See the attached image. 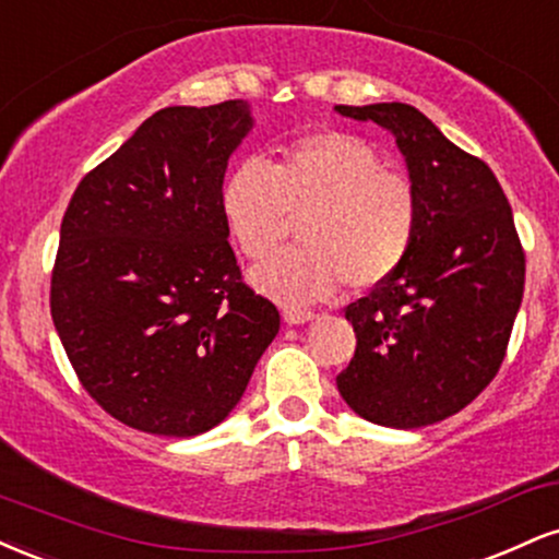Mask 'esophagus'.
Instances as JSON below:
<instances>
[{
	"mask_svg": "<svg viewBox=\"0 0 559 559\" xmlns=\"http://www.w3.org/2000/svg\"><path fill=\"white\" fill-rule=\"evenodd\" d=\"M282 319H285L290 326H300V324H306V321L317 319V313L308 311V308H293L290 306V308H285V311H282Z\"/></svg>",
	"mask_w": 559,
	"mask_h": 559,
	"instance_id": "34e87169",
	"label": "esophagus"
}]
</instances>
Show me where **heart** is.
Returning <instances> with one entry per match:
<instances>
[{"mask_svg": "<svg viewBox=\"0 0 559 559\" xmlns=\"http://www.w3.org/2000/svg\"><path fill=\"white\" fill-rule=\"evenodd\" d=\"M222 216L248 259H264L302 214L300 246L251 272L261 293L282 304H311L347 285L373 287L408 259L418 233V195L405 175L384 167L360 135L319 130L264 164L248 159L222 186Z\"/></svg>", "mask_w": 559, "mask_h": 559, "instance_id": "b5f03b06", "label": "heart"}]
</instances>
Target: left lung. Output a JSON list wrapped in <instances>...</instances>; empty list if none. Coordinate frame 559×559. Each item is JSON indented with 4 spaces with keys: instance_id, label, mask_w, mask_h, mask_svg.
I'll use <instances>...</instances> for the list:
<instances>
[{
    "instance_id": "obj_1",
    "label": "left lung",
    "mask_w": 559,
    "mask_h": 559,
    "mask_svg": "<svg viewBox=\"0 0 559 559\" xmlns=\"http://www.w3.org/2000/svg\"><path fill=\"white\" fill-rule=\"evenodd\" d=\"M334 111L390 130L418 195L408 259L345 308L358 345L337 390L366 421L421 429L463 411L500 371L526 255L495 173L429 117L400 102Z\"/></svg>"
}]
</instances>
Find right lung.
<instances>
[{
	"label": "right lung",
	"mask_w": 559,
	"mask_h": 559,
	"mask_svg": "<svg viewBox=\"0 0 559 559\" xmlns=\"http://www.w3.org/2000/svg\"><path fill=\"white\" fill-rule=\"evenodd\" d=\"M242 98L151 115L72 193L51 319L109 416L195 437L233 413L280 332L240 277L222 216L227 162L251 133Z\"/></svg>",
	"instance_id": "right-lung-1"
}]
</instances>
